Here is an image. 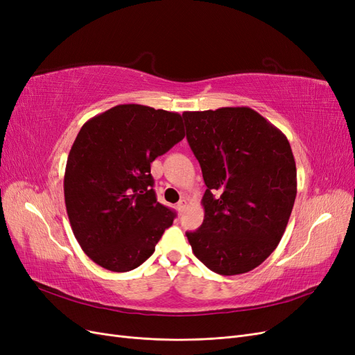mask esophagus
I'll return each instance as SVG.
<instances>
[{"instance_id":"obj_1","label":"esophagus","mask_w":355,"mask_h":355,"mask_svg":"<svg viewBox=\"0 0 355 355\" xmlns=\"http://www.w3.org/2000/svg\"><path fill=\"white\" fill-rule=\"evenodd\" d=\"M187 206H188V201H187L185 198H182V200L178 202V206H176V209H178V211H179V214H182V213L185 211Z\"/></svg>"}]
</instances>
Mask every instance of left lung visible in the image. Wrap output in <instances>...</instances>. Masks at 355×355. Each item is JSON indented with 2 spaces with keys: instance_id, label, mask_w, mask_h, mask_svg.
<instances>
[{
  "instance_id": "8db88e82",
  "label": "left lung",
  "mask_w": 355,
  "mask_h": 355,
  "mask_svg": "<svg viewBox=\"0 0 355 355\" xmlns=\"http://www.w3.org/2000/svg\"><path fill=\"white\" fill-rule=\"evenodd\" d=\"M207 189L204 220L187 232L209 270L237 275L259 266L280 243L296 198L287 137L247 106L182 114Z\"/></svg>"
}]
</instances>
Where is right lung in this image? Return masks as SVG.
Masks as SVG:
<instances>
[{
    "label": "right lung",
    "mask_w": 355,
    "mask_h": 355,
    "mask_svg": "<svg viewBox=\"0 0 355 355\" xmlns=\"http://www.w3.org/2000/svg\"><path fill=\"white\" fill-rule=\"evenodd\" d=\"M184 137L180 114L136 103L116 105L81 127L63 192L72 232L94 263L125 272L154 253L175 211L157 201L151 163Z\"/></svg>",
    "instance_id": "obj_1"
}]
</instances>
